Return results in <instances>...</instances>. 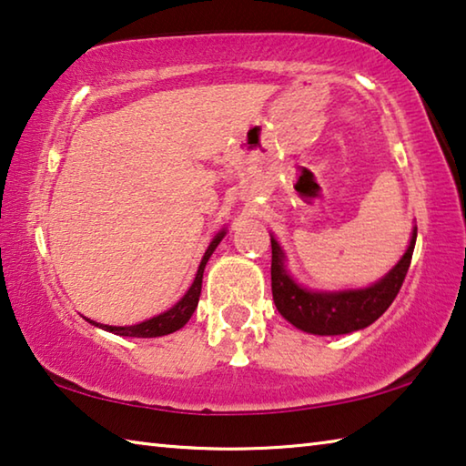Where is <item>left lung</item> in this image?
I'll return each instance as SVG.
<instances>
[{
    "label": "left lung",
    "instance_id": "8db88e82",
    "mask_svg": "<svg viewBox=\"0 0 466 466\" xmlns=\"http://www.w3.org/2000/svg\"><path fill=\"white\" fill-rule=\"evenodd\" d=\"M417 240L413 226L405 255L392 269L368 288L309 289L288 271V257L271 234V289L273 302L283 319L310 335H347L366 329L386 312L397 298L411 265Z\"/></svg>",
    "mask_w": 466,
    "mask_h": 466
}]
</instances>
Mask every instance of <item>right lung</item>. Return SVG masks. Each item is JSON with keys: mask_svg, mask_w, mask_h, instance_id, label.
<instances>
[{"mask_svg": "<svg viewBox=\"0 0 466 466\" xmlns=\"http://www.w3.org/2000/svg\"><path fill=\"white\" fill-rule=\"evenodd\" d=\"M226 228H222L214 238H211L208 250L203 252V258L199 263V269H197V275L195 279L191 283V288L187 289V294L178 299V302L172 306V309H168L167 312L162 314H156V317L147 319L144 322H137V325H131V327H113V325H102V322H96V320H90V325L98 327L102 330H108V333H115V335H121V337H144V339H149V337H164V335H170L175 333V330L183 329L188 319L193 317V312L197 309V304H199V296H201V281H203V271H205V265H208L209 257L214 255V250L218 248V244L222 242V238L226 236Z\"/></svg>", "mask_w": 466, "mask_h": 466, "instance_id": "1", "label": "right lung"}]
</instances>
